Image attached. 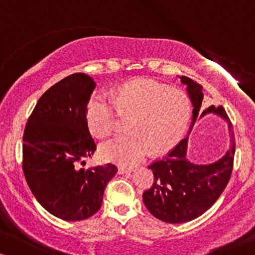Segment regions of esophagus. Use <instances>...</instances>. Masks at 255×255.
Returning <instances> with one entry per match:
<instances>
[{
    "label": "esophagus",
    "mask_w": 255,
    "mask_h": 255,
    "mask_svg": "<svg viewBox=\"0 0 255 255\" xmlns=\"http://www.w3.org/2000/svg\"><path fill=\"white\" fill-rule=\"evenodd\" d=\"M132 168H125V167H120V168H118V173L120 174H125V173H131L132 172Z\"/></svg>",
    "instance_id": "esophagus-1"
}]
</instances>
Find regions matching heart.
<instances>
[{
  "mask_svg": "<svg viewBox=\"0 0 255 255\" xmlns=\"http://www.w3.org/2000/svg\"><path fill=\"white\" fill-rule=\"evenodd\" d=\"M118 109L132 115L131 132L103 142L101 153L108 161L132 166L151 151L161 154L179 142L189 123L191 103L182 90L137 79L117 89L115 100L106 93L92 96L87 106L90 131L100 138L109 135L116 128Z\"/></svg>",
  "mask_w": 255,
  "mask_h": 255,
  "instance_id": "b5f03b06",
  "label": "heart"
}]
</instances>
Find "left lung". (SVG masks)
Returning <instances> with one entry per match:
<instances>
[{
    "label": "left lung",
    "instance_id": "8db88e82",
    "mask_svg": "<svg viewBox=\"0 0 255 255\" xmlns=\"http://www.w3.org/2000/svg\"><path fill=\"white\" fill-rule=\"evenodd\" d=\"M180 80L186 86L194 108L189 132L166 158L148 166L154 175V182L151 189L142 194L148 211L160 221L172 224L193 221L214 205L229 183L236 151L232 124L224 108L210 106L203 110L202 86L187 76H180ZM209 113L217 114L228 123L232 147L217 162L198 165L186 158L187 140L194 122Z\"/></svg>",
    "mask_w": 255,
    "mask_h": 255
}]
</instances>
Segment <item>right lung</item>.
<instances>
[{
    "mask_svg": "<svg viewBox=\"0 0 255 255\" xmlns=\"http://www.w3.org/2000/svg\"><path fill=\"white\" fill-rule=\"evenodd\" d=\"M93 78L75 73L45 92L23 135V170L33 196L55 217L87 219L100 210L107 183L116 175L113 163L83 168L96 149L87 122Z\"/></svg>",
    "mask_w": 255,
    "mask_h": 255,
    "instance_id": "right-lung-1",
    "label": "right lung"
}]
</instances>
